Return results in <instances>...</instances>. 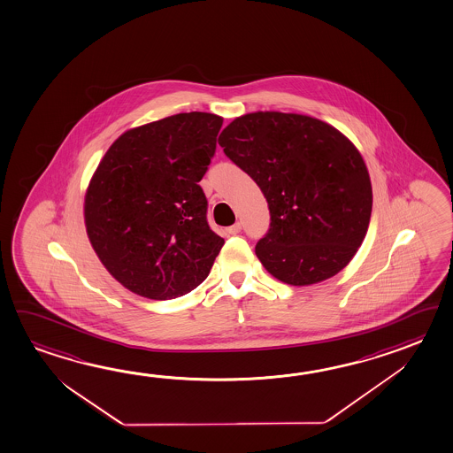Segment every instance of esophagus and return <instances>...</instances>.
Segmentation results:
<instances>
[{
  "instance_id": "34e87169",
  "label": "esophagus",
  "mask_w": 453,
  "mask_h": 453,
  "mask_svg": "<svg viewBox=\"0 0 453 453\" xmlns=\"http://www.w3.org/2000/svg\"><path fill=\"white\" fill-rule=\"evenodd\" d=\"M241 230H242V223L236 222L233 226H230V228H226V231L230 233V234H238V233H241Z\"/></svg>"
}]
</instances>
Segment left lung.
<instances>
[{
  "mask_svg": "<svg viewBox=\"0 0 453 453\" xmlns=\"http://www.w3.org/2000/svg\"><path fill=\"white\" fill-rule=\"evenodd\" d=\"M219 144L265 196L270 228L256 254L276 280L307 286L352 260L372 217V181L358 150L313 117L252 112Z\"/></svg>",
  "mask_w": 453,
  "mask_h": 453,
  "instance_id": "obj_1",
  "label": "left lung"
}]
</instances>
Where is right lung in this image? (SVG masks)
Listing matches in <instances>:
<instances>
[{"mask_svg":"<svg viewBox=\"0 0 453 453\" xmlns=\"http://www.w3.org/2000/svg\"><path fill=\"white\" fill-rule=\"evenodd\" d=\"M222 117L183 112L132 128L107 150L85 196L89 242L132 293L167 301L204 281L223 238L199 181Z\"/></svg>","mask_w":453,"mask_h":453,"instance_id":"right-lung-1","label":"right lung"}]
</instances>
